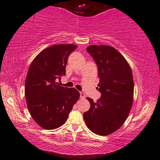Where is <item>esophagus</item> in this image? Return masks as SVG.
<instances>
[{
    "instance_id": "1",
    "label": "esophagus",
    "mask_w": 160,
    "mask_h": 160,
    "mask_svg": "<svg viewBox=\"0 0 160 160\" xmlns=\"http://www.w3.org/2000/svg\"><path fill=\"white\" fill-rule=\"evenodd\" d=\"M80 98H85V95H84V93L80 92Z\"/></svg>"
}]
</instances>
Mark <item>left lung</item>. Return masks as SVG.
Segmentation results:
<instances>
[{"instance_id":"8db88e82","label":"left lung","mask_w":160,"mask_h":160,"mask_svg":"<svg viewBox=\"0 0 160 160\" xmlns=\"http://www.w3.org/2000/svg\"><path fill=\"white\" fill-rule=\"evenodd\" d=\"M87 51L93 57L98 69L101 98L84 113L90 130L99 135H108L124 124L130 113L134 91L131 67L124 57L108 45H90Z\"/></svg>"}]
</instances>
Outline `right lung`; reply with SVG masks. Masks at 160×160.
I'll return each mask as SVG.
<instances>
[{"label":"right lung","instance_id":"1","mask_svg":"<svg viewBox=\"0 0 160 160\" xmlns=\"http://www.w3.org/2000/svg\"><path fill=\"white\" fill-rule=\"evenodd\" d=\"M73 44H60L39 53L30 64L25 94L29 113L44 129L61 127L80 98L75 88L60 86L56 79L65 75L68 57L77 48Z\"/></svg>","mask_w":160,"mask_h":160}]
</instances>
